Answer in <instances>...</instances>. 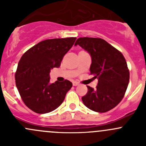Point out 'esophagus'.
<instances>
[{
	"instance_id": "esophagus-1",
	"label": "esophagus",
	"mask_w": 146,
	"mask_h": 146,
	"mask_svg": "<svg viewBox=\"0 0 146 146\" xmlns=\"http://www.w3.org/2000/svg\"><path fill=\"white\" fill-rule=\"evenodd\" d=\"M73 86H77V85H79V82H76V81H73Z\"/></svg>"
}]
</instances>
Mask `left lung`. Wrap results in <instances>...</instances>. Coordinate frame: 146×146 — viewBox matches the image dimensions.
<instances>
[{"instance_id":"left-lung-1","label":"left lung","mask_w":146,"mask_h":146,"mask_svg":"<svg viewBox=\"0 0 146 146\" xmlns=\"http://www.w3.org/2000/svg\"><path fill=\"white\" fill-rule=\"evenodd\" d=\"M88 51L92 64L90 70L93 78L98 79L96 89L88 87L82 102L96 112H106L123 99L129 82V70L123 54L100 38L80 37L75 46Z\"/></svg>"}]
</instances>
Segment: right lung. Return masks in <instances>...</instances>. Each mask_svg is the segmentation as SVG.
Here are the masks:
<instances>
[{"mask_svg":"<svg viewBox=\"0 0 146 146\" xmlns=\"http://www.w3.org/2000/svg\"><path fill=\"white\" fill-rule=\"evenodd\" d=\"M76 37L46 39L26 51L15 73L16 87L28 108L38 114L51 112L64 102L72 82L66 80L50 83V72L61 66Z\"/></svg>","mask_w":146,"mask_h":146,"instance_id":"obj_1","label":"right lung"}]
</instances>
